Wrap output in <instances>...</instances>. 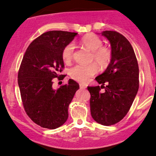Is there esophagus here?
Segmentation results:
<instances>
[{
    "mask_svg": "<svg viewBox=\"0 0 156 156\" xmlns=\"http://www.w3.org/2000/svg\"><path fill=\"white\" fill-rule=\"evenodd\" d=\"M80 89L81 90H84V89H86V86L85 85H84V84H80Z\"/></svg>",
    "mask_w": 156,
    "mask_h": 156,
    "instance_id": "esophagus-1",
    "label": "esophagus"
}]
</instances>
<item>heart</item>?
<instances>
[{
    "mask_svg": "<svg viewBox=\"0 0 156 156\" xmlns=\"http://www.w3.org/2000/svg\"><path fill=\"white\" fill-rule=\"evenodd\" d=\"M82 45L92 51L90 61H94L101 69H105L110 64L112 55L107 48L103 47V41L93 34L84 36L81 40ZM74 45L71 43L65 46L62 51V59L65 63H71L74 56ZM98 72V66L95 63L88 65H76L70 70L72 79L81 83H87L92 76Z\"/></svg>",
    "mask_w": 156,
    "mask_h": 156,
    "instance_id": "1",
    "label": "heart"
}]
</instances>
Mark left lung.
I'll use <instances>...</instances> for the list:
<instances>
[{
    "mask_svg": "<svg viewBox=\"0 0 156 156\" xmlns=\"http://www.w3.org/2000/svg\"><path fill=\"white\" fill-rule=\"evenodd\" d=\"M101 34L110 42L112 58L105 72L95 78L102 84L101 87H87V90L93 119L110 126L120 122L132 106L139 89V67L133 48L124 36L108 30ZM102 87L105 88L104 93L100 92Z\"/></svg>",
    "mask_w": 156,
    "mask_h": 156,
    "instance_id": "8db88e82",
    "label": "left lung"
}]
</instances>
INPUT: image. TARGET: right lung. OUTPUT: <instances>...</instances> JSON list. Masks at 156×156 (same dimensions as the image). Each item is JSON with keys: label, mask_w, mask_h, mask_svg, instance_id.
Returning a JSON list of instances; mask_svg holds the SVG:
<instances>
[{"label": "right lung", "mask_w": 156, "mask_h": 156, "mask_svg": "<svg viewBox=\"0 0 156 156\" xmlns=\"http://www.w3.org/2000/svg\"><path fill=\"white\" fill-rule=\"evenodd\" d=\"M77 35L76 32L49 31L32 42L25 52L18 73V84L28 116L43 128L54 129L68 119L69 105L80 86L69 80L58 89L53 79L64 67L62 51Z\"/></svg>", "instance_id": "1"}]
</instances>
